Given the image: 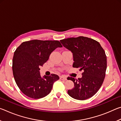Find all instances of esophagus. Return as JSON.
Instances as JSON below:
<instances>
[{"instance_id": "34e87169", "label": "esophagus", "mask_w": 121, "mask_h": 121, "mask_svg": "<svg viewBox=\"0 0 121 121\" xmlns=\"http://www.w3.org/2000/svg\"><path fill=\"white\" fill-rule=\"evenodd\" d=\"M60 79H61V80H63V81H65L67 80V77H65V76H60Z\"/></svg>"}]
</instances>
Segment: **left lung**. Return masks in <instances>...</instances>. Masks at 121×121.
Segmentation results:
<instances>
[{
  "mask_svg": "<svg viewBox=\"0 0 121 121\" xmlns=\"http://www.w3.org/2000/svg\"><path fill=\"white\" fill-rule=\"evenodd\" d=\"M65 48L73 53V67L83 70L82 77L76 79L69 77L74 83L68 91L73 99L84 100L95 95L102 84L107 68V57L99 42L93 39L80 36L61 40Z\"/></svg>",
  "mask_w": 121,
  "mask_h": 121,
  "instance_id": "8db88e82",
  "label": "left lung"
}]
</instances>
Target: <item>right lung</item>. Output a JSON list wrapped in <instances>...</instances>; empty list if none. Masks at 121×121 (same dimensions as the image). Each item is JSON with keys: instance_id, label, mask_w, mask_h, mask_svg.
Listing matches in <instances>:
<instances>
[{"instance_id": "right-lung-1", "label": "right lung", "mask_w": 121, "mask_h": 121, "mask_svg": "<svg viewBox=\"0 0 121 121\" xmlns=\"http://www.w3.org/2000/svg\"><path fill=\"white\" fill-rule=\"evenodd\" d=\"M61 47L58 40H31L23 42L16 48L12 69L15 82L22 93L37 99L51 92L59 77L56 74L42 77L39 67L48 60L53 51Z\"/></svg>"}]
</instances>
